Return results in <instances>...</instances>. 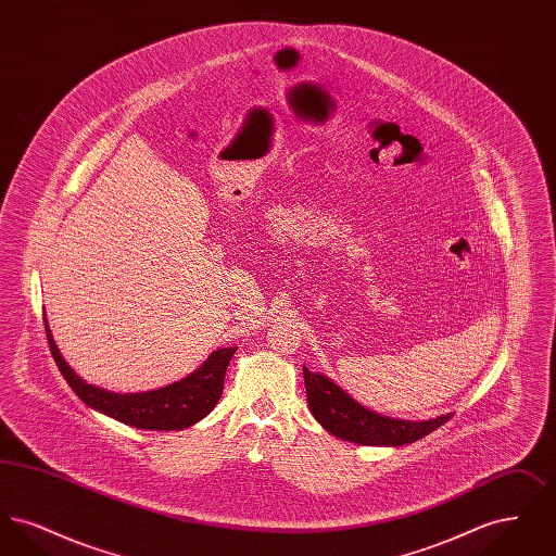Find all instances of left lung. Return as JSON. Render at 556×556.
Here are the masks:
<instances>
[{
  "label": "left lung",
  "mask_w": 556,
  "mask_h": 556,
  "mask_svg": "<svg viewBox=\"0 0 556 556\" xmlns=\"http://www.w3.org/2000/svg\"><path fill=\"white\" fill-rule=\"evenodd\" d=\"M304 383L311 413L318 424L340 440L365 444V446H402L421 440L440 425L446 424L448 417H440L425 424L394 421L369 413L361 404L342 392L329 379L304 369Z\"/></svg>",
  "instance_id": "8db88e82"
}]
</instances>
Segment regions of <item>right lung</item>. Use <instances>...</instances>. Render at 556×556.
I'll return each instance as SVG.
<instances>
[{"mask_svg":"<svg viewBox=\"0 0 556 556\" xmlns=\"http://www.w3.org/2000/svg\"><path fill=\"white\" fill-rule=\"evenodd\" d=\"M233 354L236 348L218 350L202 365V369L195 370L184 381L156 392L125 396L110 394L83 383L79 377L66 367L58 350H53V358L58 361L62 375L87 406H91L98 413H104L106 417H112L121 424L152 431H177L204 419L223 394L225 372Z\"/></svg>","mask_w":556,"mask_h":556,"instance_id":"1","label":"right lung"}]
</instances>
